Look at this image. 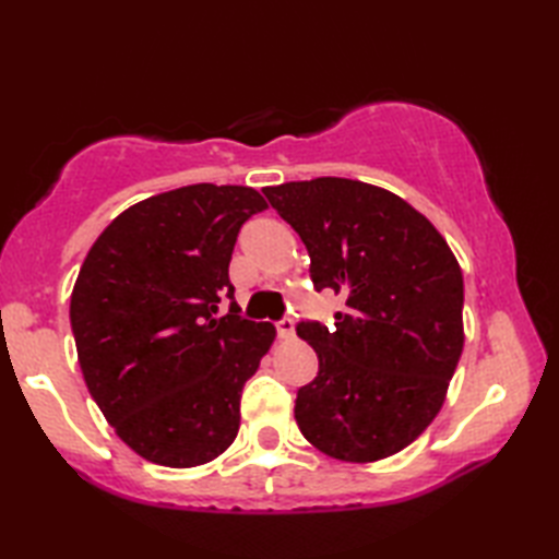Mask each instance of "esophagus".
Masks as SVG:
<instances>
[{"label":"esophagus","instance_id":"34e87169","mask_svg":"<svg viewBox=\"0 0 559 559\" xmlns=\"http://www.w3.org/2000/svg\"><path fill=\"white\" fill-rule=\"evenodd\" d=\"M276 329H278V336L281 338H293V334H295V322L290 317H286V319H281V322L276 324Z\"/></svg>","mask_w":559,"mask_h":559}]
</instances>
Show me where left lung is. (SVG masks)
<instances>
[{
    "instance_id": "8db88e82",
    "label": "left lung",
    "mask_w": 559,
    "mask_h": 559,
    "mask_svg": "<svg viewBox=\"0 0 559 559\" xmlns=\"http://www.w3.org/2000/svg\"><path fill=\"white\" fill-rule=\"evenodd\" d=\"M310 252L317 290L346 300L334 326L300 322L319 358L295 399L310 444L348 463L394 456L437 413L463 350V273L435 225L389 189L346 177L266 187Z\"/></svg>"
}]
</instances>
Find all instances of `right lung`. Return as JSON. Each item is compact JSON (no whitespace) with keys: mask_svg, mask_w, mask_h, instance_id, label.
I'll return each instance as SVG.
<instances>
[{"mask_svg":"<svg viewBox=\"0 0 559 559\" xmlns=\"http://www.w3.org/2000/svg\"><path fill=\"white\" fill-rule=\"evenodd\" d=\"M257 189L187 185L122 211L71 290L79 365L117 437L141 459L194 468L240 430V396L276 326L242 319L228 276ZM223 297L234 302L217 317Z\"/></svg>","mask_w":559,"mask_h":559,"instance_id":"right-lung-1","label":"right lung"}]
</instances>
